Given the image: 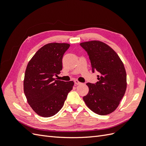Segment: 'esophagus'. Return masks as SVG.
<instances>
[{"label":"esophagus","instance_id":"1","mask_svg":"<svg viewBox=\"0 0 146 146\" xmlns=\"http://www.w3.org/2000/svg\"><path fill=\"white\" fill-rule=\"evenodd\" d=\"M74 83H75V84H76V85H80L81 84V83L79 82L78 80H74Z\"/></svg>","mask_w":146,"mask_h":146}]
</instances>
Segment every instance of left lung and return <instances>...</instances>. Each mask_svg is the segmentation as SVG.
Segmentation results:
<instances>
[{"mask_svg":"<svg viewBox=\"0 0 146 146\" xmlns=\"http://www.w3.org/2000/svg\"><path fill=\"white\" fill-rule=\"evenodd\" d=\"M91 61L92 71L100 74L96 84L86 83L89 92L83 99L87 107L99 115L113 113L120 104L127 88V74L117 53L107 44L98 40L80 44Z\"/></svg>","mask_w":146,"mask_h":146,"instance_id":"obj_1","label":"left lung"}]
</instances>
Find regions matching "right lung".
<instances>
[{
	"instance_id": "add662e5",
	"label": "right lung",
	"mask_w": 146,
	"mask_h": 146,
	"mask_svg": "<svg viewBox=\"0 0 146 146\" xmlns=\"http://www.w3.org/2000/svg\"><path fill=\"white\" fill-rule=\"evenodd\" d=\"M70 44L52 42L35 53L26 68L24 91L29 104L39 116L55 115L63 107L74 82L55 80L62 70V59Z\"/></svg>"
}]
</instances>
